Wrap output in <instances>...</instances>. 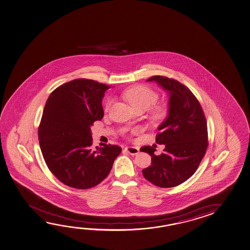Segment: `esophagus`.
Segmentation results:
<instances>
[{"label": "esophagus", "mask_w": 250, "mask_h": 250, "mask_svg": "<svg viewBox=\"0 0 250 250\" xmlns=\"http://www.w3.org/2000/svg\"><path fill=\"white\" fill-rule=\"evenodd\" d=\"M125 150H126L128 153L131 154V155H138L139 153V149L134 146H127L125 147Z\"/></svg>", "instance_id": "34e87169"}]
</instances>
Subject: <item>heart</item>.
Masks as SVG:
<instances>
[{
  "instance_id": "b5f03b06",
  "label": "heart",
  "mask_w": 250,
  "mask_h": 250,
  "mask_svg": "<svg viewBox=\"0 0 250 250\" xmlns=\"http://www.w3.org/2000/svg\"><path fill=\"white\" fill-rule=\"evenodd\" d=\"M124 97L130 104L135 108H143L148 109L158 100V92L154 91L145 84H136L127 89L124 92ZM111 100L108 99L104 104V110L107 111L111 106ZM166 108L162 104L155 105L151 110V117L155 120L161 119L166 115Z\"/></svg>"
}]
</instances>
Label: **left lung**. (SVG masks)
<instances>
[{"instance_id":"8db88e82","label":"left lung","mask_w":250,"mask_h":250,"mask_svg":"<svg viewBox=\"0 0 250 250\" xmlns=\"http://www.w3.org/2000/svg\"><path fill=\"white\" fill-rule=\"evenodd\" d=\"M147 81L158 82L169 92V114L156 136V142L166 146L164 152L155 155L150 146L140 149L151 156V166L143 169V176L158 187H175L196 172L206 153L207 121L199 101L186 85L160 75Z\"/></svg>"}]
</instances>
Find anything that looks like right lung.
I'll return each instance as SVG.
<instances>
[{
	"label": "right lung",
	"instance_id": "right-lung-1",
	"mask_svg": "<svg viewBox=\"0 0 250 250\" xmlns=\"http://www.w3.org/2000/svg\"><path fill=\"white\" fill-rule=\"evenodd\" d=\"M111 85L76 79L60 85L46 100L38 138L51 172L66 186L79 189L100 184L111 171L121 147L92 146L91 126L104 117L102 99Z\"/></svg>",
	"mask_w": 250,
	"mask_h": 250
}]
</instances>
